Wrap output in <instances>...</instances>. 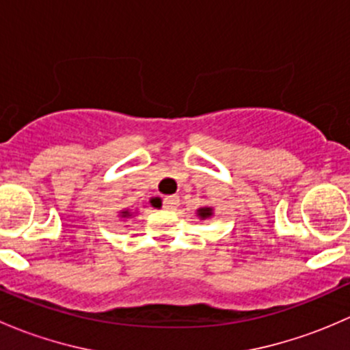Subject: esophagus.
Returning <instances> with one entry per match:
<instances>
[{"mask_svg": "<svg viewBox=\"0 0 350 350\" xmlns=\"http://www.w3.org/2000/svg\"><path fill=\"white\" fill-rule=\"evenodd\" d=\"M179 206V198L178 196H165L164 198V208L165 210H169V211H172V210H176V208Z\"/></svg>", "mask_w": 350, "mask_h": 350, "instance_id": "34e87169", "label": "esophagus"}]
</instances>
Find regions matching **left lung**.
Listing matches in <instances>:
<instances>
[{
    "label": "left lung",
    "mask_w": 350,
    "mask_h": 350,
    "mask_svg": "<svg viewBox=\"0 0 350 350\" xmlns=\"http://www.w3.org/2000/svg\"><path fill=\"white\" fill-rule=\"evenodd\" d=\"M196 217L200 220H210L213 217V206H201L196 210Z\"/></svg>",
    "instance_id": "8db88e82"
}]
</instances>
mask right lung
I'll list each match as a JSON object with an SVG mask.
<instances>
[{
	"instance_id": "right-lung-1",
	"label": "right lung",
	"mask_w": 350,
	"mask_h": 350,
	"mask_svg": "<svg viewBox=\"0 0 350 350\" xmlns=\"http://www.w3.org/2000/svg\"><path fill=\"white\" fill-rule=\"evenodd\" d=\"M150 204L155 206V204H159V198H150ZM137 215V210H132V208H123V210L118 211V217L122 218V220H129V218H133Z\"/></svg>"
}]
</instances>
